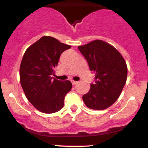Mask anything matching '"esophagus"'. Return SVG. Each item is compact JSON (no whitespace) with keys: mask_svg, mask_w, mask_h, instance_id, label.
I'll return each mask as SVG.
<instances>
[{"mask_svg":"<svg viewBox=\"0 0 148 148\" xmlns=\"http://www.w3.org/2000/svg\"><path fill=\"white\" fill-rule=\"evenodd\" d=\"M78 83H79V82H78V81H72V85H74H74H76V84H77Z\"/></svg>","mask_w":148,"mask_h":148,"instance_id":"34e87169","label":"esophagus"}]
</instances>
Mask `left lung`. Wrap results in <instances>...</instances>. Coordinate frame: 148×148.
Masks as SVG:
<instances>
[{"mask_svg":"<svg viewBox=\"0 0 148 148\" xmlns=\"http://www.w3.org/2000/svg\"><path fill=\"white\" fill-rule=\"evenodd\" d=\"M78 48L95 74V83L83 96L84 102L91 109H106L118 99L125 86L126 62L115 47L103 40H94Z\"/></svg>","mask_w":148,"mask_h":148,"instance_id":"8db88e82","label":"left lung"}]
</instances>
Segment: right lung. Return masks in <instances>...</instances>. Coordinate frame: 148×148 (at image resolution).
<instances>
[{
    "mask_svg": "<svg viewBox=\"0 0 148 148\" xmlns=\"http://www.w3.org/2000/svg\"><path fill=\"white\" fill-rule=\"evenodd\" d=\"M70 48L54 37L43 36L23 55L19 69L21 87L28 101L42 113L60 111L64 97L72 89L68 80L61 81L51 77L62 53Z\"/></svg>",
    "mask_w": 148,
    "mask_h": 148,
    "instance_id": "add662e5",
    "label": "right lung"
}]
</instances>
